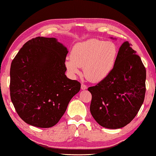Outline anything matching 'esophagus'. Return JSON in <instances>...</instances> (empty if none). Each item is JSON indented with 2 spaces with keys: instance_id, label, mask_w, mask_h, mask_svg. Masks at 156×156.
Returning a JSON list of instances; mask_svg holds the SVG:
<instances>
[{
  "instance_id": "obj_1",
  "label": "esophagus",
  "mask_w": 156,
  "mask_h": 156,
  "mask_svg": "<svg viewBox=\"0 0 156 156\" xmlns=\"http://www.w3.org/2000/svg\"><path fill=\"white\" fill-rule=\"evenodd\" d=\"M87 85H86L85 84H84V83H82V84H81V90H85L87 89Z\"/></svg>"
}]
</instances>
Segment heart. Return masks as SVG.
I'll use <instances>...</instances> for the list:
<instances>
[{
  "instance_id": "obj_1",
  "label": "heart",
  "mask_w": 156,
  "mask_h": 156,
  "mask_svg": "<svg viewBox=\"0 0 156 156\" xmlns=\"http://www.w3.org/2000/svg\"><path fill=\"white\" fill-rule=\"evenodd\" d=\"M118 48L113 42L92 38L76 44L65 66L72 76L80 73V68L87 79L99 82L107 77L114 67Z\"/></svg>"
}]
</instances>
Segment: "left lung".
<instances>
[{
  "label": "left lung",
  "instance_id": "8db88e82",
  "mask_svg": "<svg viewBox=\"0 0 156 156\" xmlns=\"http://www.w3.org/2000/svg\"><path fill=\"white\" fill-rule=\"evenodd\" d=\"M146 69L128 41L120 46L114 67L107 77L88 87L90 113L101 126L125 127L137 114L144 100Z\"/></svg>",
  "mask_w": 156,
  "mask_h": 156
}]
</instances>
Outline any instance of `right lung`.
<instances>
[{
    "label": "right lung",
    "instance_id": "right-lung-1",
    "mask_svg": "<svg viewBox=\"0 0 156 156\" xmlns=\"http://www.w3.org/2000/svg\"><path fill=\"white\" fill-rule=\"evenodd\" d=\"M67 49L55 38L27 41L10 67V98L19 116L41 128L54 126L64 114L80 83L65 75Z\"/></svg>",
    "mask_w": 156,
    "mask_h": 156
}]
</instances>
